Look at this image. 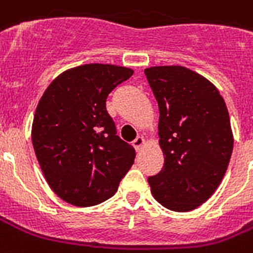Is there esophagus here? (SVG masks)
Instances as JSON below:
<instances>
[{
	"mask_svg": "<svg viewBox=\"0 0 253 253\" xmlns=\"http://www.w3.org/2000/svg\"><path fill=\"white\" fill-rule=\"evenodd\" d=\"M144 143H146V140H144L143 136H138V138L132 142V146H134L135 150L138 151V150H140V148L143 147Z\"/></svg>",
	"mask_w": 253,
	"mask_h": 253,
	"instance_id": "esophagus-1",
	"label": "esophagus"
}]
</instances>
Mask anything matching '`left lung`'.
<instances>
[{
  "mask_svg": "<svg viewBox=\"0 0 253 253\" xmlns=\"http://www.w3.org/2000/svg\"><path fill=\"white\" fill-rule=\"evenodd\" d=\"M144 74L159 106V146L165 167L148 178L152 196L171 211L207 202L228 167L234 134L216 86L184 66H152Z\"/></svg>",
  "mask_w": 253,
  "mask_h": 253,
  "instance_id": "8db88e82",
  "label": "left lung"
}]
</instances>
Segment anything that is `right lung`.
<instances>
[{
    "instance_id": "1",
    "label": "right lung",
    "mask_w": 253,
    "mask_h": 253,
    "mask_svg": "<svg viewBox=\"0 0 253 253\" xmlns=\"http://www.w3.org/2000/svg\"><path fill=\"white\" fill-rule=\"evenodd\" d=\"M130 67L87 63L63 71L47 86L33 119L37 161L54 194L77 207L110 199L135 159L106 110L110 91Z\"/></svg>"
}]
</instances>
